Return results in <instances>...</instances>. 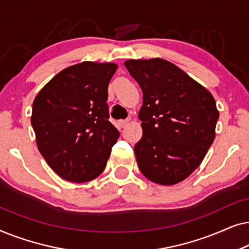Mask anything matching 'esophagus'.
I'll return each instance as SVG.
<instances>
[{
    "instance_id": "1",
    "label": "esophagus",
    "mask_w": 249,
    "mask_h": 249,
    "mask_svg": "<svg viewBox=\"0 0 249 249\" xmlns=\"http://www.w3.org/2000/svg\"><path fill=\"white\" fill-rule=\"evenodd\" d=\"M118 124L121 128H124V127H127V125H128L129 121L128 120H120V121H118Z\"/></svg>"
}]
</instances>
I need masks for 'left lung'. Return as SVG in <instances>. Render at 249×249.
<instances>
[{
  "mask_svg": "<svg viewBox=\"0 0 249 249\" xmlns=\"http://www.w3.org/2000/svg\"><path fill=\"white\" fill-rule=\"evenodd\" d=\"M124 66L142 91L138 168L153 182L176 185L198 168L212 145L219 119L215 101L169 61L128 60Z\"/></svg>",
  "mask_w": 249,
  "mask_h": 249,
  "instance_id": "8db88e82",
  "label": "left lung"
}]
</instances>
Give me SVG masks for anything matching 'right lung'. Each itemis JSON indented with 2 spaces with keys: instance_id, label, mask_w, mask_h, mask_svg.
I'll list each match as a JSON object with an SVG mask.
<instances>
[{
  "instance_id": "add662e5",
  "label": "right lung",
  "mask_w": 249,
  "mask_h": 249,
  "mask_svg": "<svg viewBox=\"0 0 249 249\" xmlns=\"http://www.w3.org/2000/svg\"><path fill=\"white\" fill-rule=\"evenodd\" d=\"M118 66L83 62L54 76L33 103L37 146L51 169L71 182L101 175L120 132L108 121L107 87Z\"/></svg>"
}]
</instances>
